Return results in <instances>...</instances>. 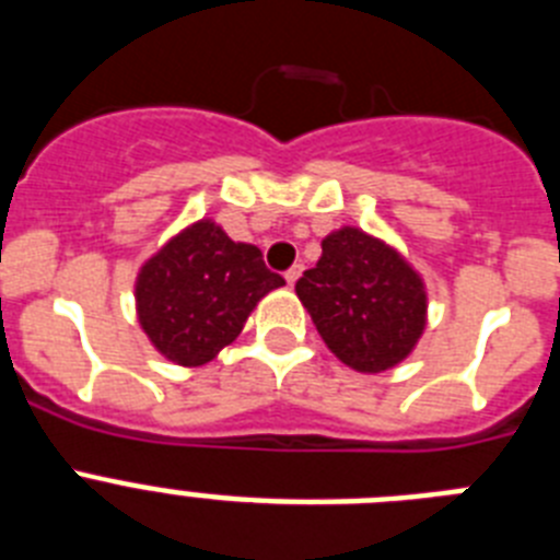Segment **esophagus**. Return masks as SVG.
Listing matches in <instances>:
<instances>
[{"label": "esophagus", "mask_w": 560, "mask_h": 560, "mask_svg": "<svg viewBox=\"0 0 560 560\" xmlns=\"http://www.w3.org/2000/svg\"><path fill=\"white\" fill-rule=\"evenodd\" d=\"M303 275V266H291L289 271H285V283L289 285H294L296 283V277Z\"/></svg>", "instance_id": "1"}]
</instances>
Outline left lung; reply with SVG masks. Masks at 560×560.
Instances as JSON below:
<instances>
[{
	"instance_id": "1",
	"label": "left lung",
	"mask_w": 560,
	"mask_h": 560,
	"mask_svg": "<svg viewBox=\"0 0 560 560\" xmlns=\"http://www.w3.org/2000/svg\"><path fill=\"white\" fill-rule=\"evenodd\" d=\"M316 330L348 368L381 373L407 359L427 325V291L387 244L345 226L296 280Z\"/></svg>"
}]
</instances>
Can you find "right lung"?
Wrapping results in <instances>:
<instances>
[{"label":"right lung","instance_id":"add662e5","mask_svg":"<svg viewBox=\"0 0 560 560\" xmlns=\"http://www.w3.org/2000/svg\"><path fill=\"white\" fill-rule=\"evenodd\" d=\"M283 283L257 246L235 244L221 226L199 221L142 266L137 314L162 355L199 368L244 330L257 300Z\"/></svg>","mask_w":560,"mask_h":560}]
</instances>
